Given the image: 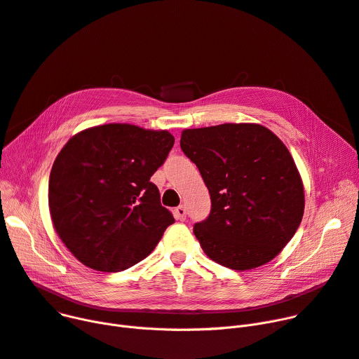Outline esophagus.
<instances>
[{"mask_svg":"<svg viewBox=\"0 0 359 359\" xmlns=\"http://www.w3.org/2000/svg\"><path fill=\"white\" fill-rule=\"evenodd\" d=\"M175 218L177 221H184L186 219V208L183 205H180L175 209Z\"/></svg>","mask_w":359,"mask_h":359,"instance_id":"esophagus-1","label":"esophagus"}]
</instances>
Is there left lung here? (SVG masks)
I'll use <instances>...</instances> for the list:
<instances>
[{
	"label": "left lung",
	"mask_w": 359,
	"mask_h": 359,
	"mask_svg": "<svg viewBox=\"0 0 359 359\" xmlns=\"http://www.w3.org/2000/svg\"><path fill=\"white\" fill-rule=\"evenodd\" d=\"M182 151L210 195L209 217L194 232L205 254L232 270L271 261L296 233L304 190L283 141L258 124L184 130Z\"/></svg>",
	"instance_id": "1"
}]
</instances>
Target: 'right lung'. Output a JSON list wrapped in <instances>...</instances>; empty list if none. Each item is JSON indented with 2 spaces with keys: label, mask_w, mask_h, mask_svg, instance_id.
Returning a JSON list of instances; mask_svg holds the SVG:
<instances>
[{
  "label": "right lung",
  "mask_w": 359,
  "mask_h": 359,
  "mask_svg": "<svg viewBox=\"0 0 359 359\" xmlns=\"http://www.w3.org/2000/svg\"><path fill=\"white\" fill-rule=\"evenodd\" d=\"M175 144L169 131L105 124L72 137L49 179V208L67 250L89 269L116 273L144 259L173 215L150 177Z\"/></svg>",
  "instance_id": "right-lung-1"
}]
</instances>
